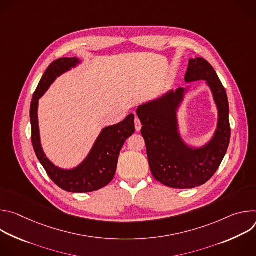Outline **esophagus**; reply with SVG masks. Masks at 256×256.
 <instances>
[{
  "instance_id": "34e87169",
  "label": "esophagus",
  "mask_w": 256,
  "mask_h": 256,
  "mask_svg": "<svg viewBox=\"0 0 256 256\" xmlns=\"http://www.w3.org/2000/svg\"><path fill=\"white\" fill-rule=\"evenodd\" d=\"M134 126H136V132H140V128H142V122H140V120H138V116H136V118H134Z\"/></svg>"
}]
</instances>
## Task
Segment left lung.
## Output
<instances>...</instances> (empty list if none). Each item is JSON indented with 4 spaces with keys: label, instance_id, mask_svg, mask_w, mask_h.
<instances>
[{
    "label": "left lung",
    "instance_id": "left-lung-1",
    "mask_svg": "<svg viewBox=\"0 0 256 256\" xmlns=\"http://www.w3.org/2000/svg\"><path fill=\"white\" fill-rule=\"evenodd\" d=\"M184 80L186 83L206 81L218 109L216 128L202 147L188 144L179 130L177 114L190 86L170 90L136 109L154 178L179 190L202 186L212 178L226 155L231 136L228 97L210 64L202 58H190Z\"/></svg>",
    "mask_w": 256,
    "mask_h": 256
}]
</instances>
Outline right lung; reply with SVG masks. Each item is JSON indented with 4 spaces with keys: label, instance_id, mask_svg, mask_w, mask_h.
<instances>
[{
    "label": "right lung",
    "instance_id": "right-lung-1",
    "mask_svg": "<svg viewBox=\"0 0 256 256\" xmlns=\"http://www.w3.org/2000/svg\"><path fill=\"white\" fill-rule=\"evenodd\" d=\"M81 64L77 58H62L52 62L36 88L30 105L32 144L48 175L62 190L68 192H91L106 186L116 174L118 155L124 142L134 132V116L128 114L118 124L102 128L92 149L77 167L64 169L56 166L44 152L38 126V100L60 75Z\"/></svg>",
    "mask_w": 256,
    "mask_h": 256
}]
</instances>
